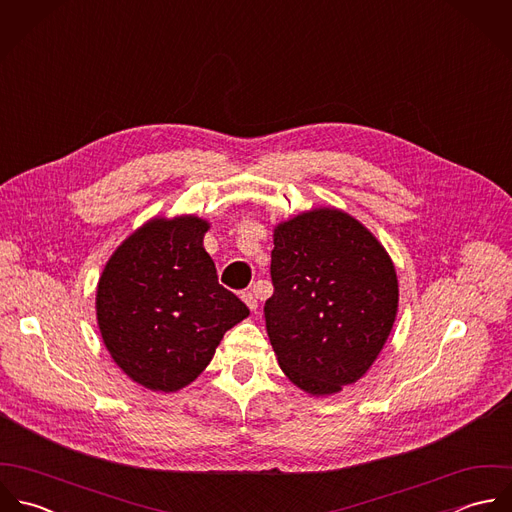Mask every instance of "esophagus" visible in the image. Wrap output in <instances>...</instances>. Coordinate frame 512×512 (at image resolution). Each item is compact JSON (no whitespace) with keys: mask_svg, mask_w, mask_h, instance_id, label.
<instances>
[{"mask_svg":"<svg viewBox=\"0 0 512 512\" xmlns=\"http://www.w3.org/2000/svg\"><path fill=\"white\" fill-rule=\"evenodd\" d=\"M242 300L246 302V306H248L252 312H256V310H258V294H256V290H248V292H244V294H242Z\"/></svg>","mask_w":512,"mask_h":512,"instance_id":"34e87169","label":"esophagus"}]
</instances>
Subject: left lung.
Masks as SVG:
<instances>
[{
	"instance_id": "left-lung-1",
	"label": "left lung",
	"mask_w": 512,
	"mask_h": 512,
	"mask_svg": "<svg viewBox=\"0 0 512 512\" xmlns=\"http://www.w3.org/2000/svg\"><path fill=\"white\" fill-rule=\"evenodd\" d=\"M270 276L266 332L290 381L312 395L355 383L397 314V276L385 248L345 212L318 208L274 230Z\"/></svg>"
}]
</instances>
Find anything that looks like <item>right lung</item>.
<instances>
[{"label": "right lung", "mask_w": 512, "mask_h": 512, "mask_svg": "<svg viewBox=\"0 0 512 512\" xmlns=\"http://www.w3.org/2000/svg\"><path fill=\"white\" fill-rule=\"evenodd\" d=\"M196 216L155 218L107 262L97 320L115 363L153 391H176L210 363L222 336L250 310L220 286Z\"/></svg>", "instance_id": "1"}]
</instances>
